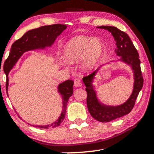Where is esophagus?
<instances>
[{"mask_svg": "<svg viewBox=\"0 0 154 154\" xmlns=\"http://www.w3.org/2000/svg\"><path fill=\"white\" fill-rule=\"evenodd\" d=\"M74 82H75V87H81L82 86V82H81V81L79 79H75Z\"/></svg>", "mask_w": 154, "mask_h": 154, "instance_id": "esophagus-1", "label": "esophagus"}]
</instances>
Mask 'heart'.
<instances>
[{
    "label": "heart",
    "instance_id": "heart-1",
    "mask_svg": "<svg viewBox=\"0 0 154 154\" xmlns=\"http://www.w3.org/2000/svg\"><path fill=\"white\" fill-rule=\"evenodd\" d=\"M103 44L97 39L78 36L68 41L63 48V54L70 63L82 60V66L85 69H90L94 66L103 52Z\"/></svg>",
    "mask_w": 154,
    "mask_h": 154
}]
</instances>
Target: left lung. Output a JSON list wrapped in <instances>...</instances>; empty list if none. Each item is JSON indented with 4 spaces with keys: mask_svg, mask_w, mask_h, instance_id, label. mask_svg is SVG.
<instances>
[{
    "mask_svg": "<svg viewBox=\"0 0 154 154\" xmlns=\"http://www.w3.org/2000/svg\"><path fill=\"white\" fill-rule=\"evenodd\" d=\"M98 28L107 29L111 33L116 43L115 52L118 56H122V61L131 65L135 76V83L131 96L125 103L117 106H109L98 102L92 85V80L97 71L83 77V82L86 86L87 106L90 114L98 122H109L127 115L132 111L135 106L137 95L143 85V77L140 69L139 54L128 35L115 26H98Z\"/></svg>",
    "mask_w": 154,
    "mask_h": 154,
    "instance_id": "8db88e82",
    "label": "left lung"
}]
</instances>
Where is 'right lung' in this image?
Segmentation results:
<instances>
[{
	"instance_id": "obj_1",
	"label": "right lung",
	"mask_w": 154,
	"mask_h": 154,
	"mask_svg": "<svg viewBox=\"0 0 154 154\" xmlns=\"http://www.w3.org/2000/svg\"><path fill=\"white\" fill-rule=\"evenodd\" d=\"M66 28L64 24H56L52 25L40 26L36 29L29 30L24 34L21 38L12 44L8 57L4 62V72L6 75V91L8 85V72L15 65L20 56L25 51L34 50L37 48H44L46 46H51L54 43L57 36L61 34ZM73 85L72 80L65 81L59 85V92L62 96L63 109L61 116L58 120L51 125L38 126V128L48 129V128H56L59 126L64 119L66 115V109L69 98L73 93ZM36 127V126H35Z\"/></svg>"
}]
</instances>
